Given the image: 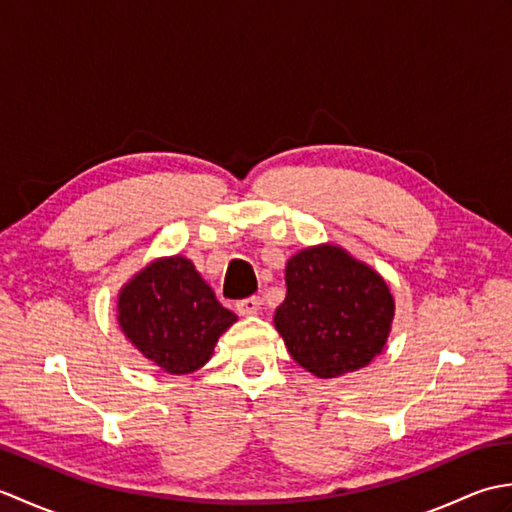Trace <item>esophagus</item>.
<instances>
[{
  "mask_svg": "<svg viewBox=\"0 0 512 512\" xmlns=\"http://www.w3.org/2000/svg\"><path fill=\"white\" fill-rule=\"evenodd\" d=\"M259 306H262V299L259 297H248L237 301V312L242 314V317H253V314L259 312Z\"/></svg>",
  "mask_w": 512,
  "mask_h": 512,
  "instance_id": "34e87169",
  "label": "esophagus"
}]
</instances>
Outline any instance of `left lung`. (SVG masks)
<instances>
[{"instance_id": "8db88e82", "label": "left lung", "mask_w": 512, "mask_h": 512, "mask_svg": "<svg viewBox=\"0 0 512 512\" xmlns=\"http://www.w3.org/2000/svg\"><path fill=\"white\" fill-rule=\"evenodd\" d=\"M396 303L372 266L336 244L308 246L286 264L275 328L290 356L317 378L367 367L385 350Z\"/></svg>"}]
</instances>
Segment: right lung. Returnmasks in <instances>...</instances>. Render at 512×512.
I'll use <instances>...</instances> for the list:
<instances>
[{"instance_id": "1", "label": "right lung", "mask_w": 512, "mask_h": 512, "mask_svg": "<svg viewBox=\"0 0 512 512\" xmlns=\"http://www.w3.org/2000/svg\"><path fill=\"white\" fill-rule=\"evenodd\" d=\"M116 319L127 341L173 376L209 363L217 339L237 321L182 255L140 268L118 290Z\"/></svg>"}]
</instances>
